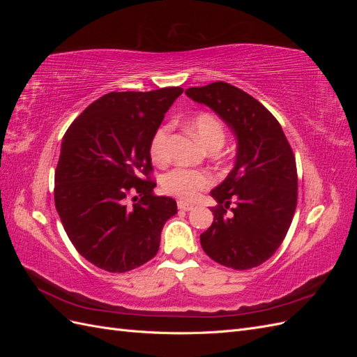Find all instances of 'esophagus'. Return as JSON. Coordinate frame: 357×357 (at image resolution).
<instances>
[{
  "mask_svg": "<svg viewBox=\"0 0 357 357\" xmlns=\"http://www.w3.org/2000/svg\"><path fill=\"white\" fill-rule=\"evenodd\" d=\"M177 205H178V208H180V210H185V211H189V210H192V208H193V204L186 202V201H178V202H177Z\"/></svg>",
  "mask_w": 357,
  "mask_h": 357,
  "instance_id": "esophagus-1",
  "label": "esophagus"
}]
</instances>
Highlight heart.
I'll use <instances>...</instances> for the list:
<instances>
[{"label":"heart","mask_w":357,"mask_h":357,"mask_svg":"<svg viewBox=\"0 0 357 357\" xmlns=\"http://www.w3.org/2000/svg\"><path fill=\"white\" fill-rule=\"evenodd\" d=\"M189 131L198 142L208 150H218L225 143V126L211 113H199L192 119L189 123ZM169 134L171 126L164 125L158 128L152 143H150V156L159 165H165L169 162ZM213 185V177L207 171L177 168L165 176L162 186L169 195L178 197L181 199H195L199 192Z\"/></svg>","instance_id":"1"}]
</instances>
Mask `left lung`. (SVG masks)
<instances>
[{"label": "left lung", "mask_w": 357, "mask_h": 357, "mask_svg": "<svg viewBox=\"0 0 357 357\" xmlns=\"http://www.w3.org/2000/svg\"><path fill=\"white\" fill-rule=\"evenodd\" d=\"M186 95L210 107L236 137L235 165L210 192L219 205L211 208L214 220L201 234V245L223 266L240 271L259 266L275 253L294 219V152L277 119L247 92L214 82L189 88Z\"/></svg>", "instance_id": "8db88e82"}]
</instances>
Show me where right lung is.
Masks as SVG:
<instances>
[{"label": "right lung", "mask_w": 357, "mask_h": 357, "mask_svg": "<svg viewBox=\"0 0 357 357\" xmlns=\"http://www.w3.org/2000/svg\"><path fill=\"white\" fill-rule=\"evenodd\" d=\"M181 92H110L63 135L56 210L75 250L104 271L126 273L155 257L162 228L177 213L174 199L153 195L150 143Z\"/></svg>", "instance_id": "obj_1"}]
</instances>
